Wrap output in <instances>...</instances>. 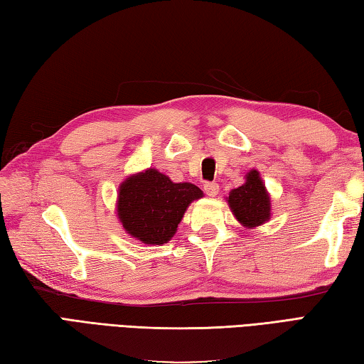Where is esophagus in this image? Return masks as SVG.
<instances>
[{
	"label": "esophagus",
	"instance_id": "34e87169",
	"mask_svg": "<svg viewBox=\"0 0 364 364\" xmlns=\"http://www.w3.org/2000/svg\"><path fill=\"white\" fill-rule=\"evenodd\" d=\"M204 191L209 196H215L218 193V183L217 182H205L204 183Z\"/></svg>",
	"mask_w": 364,
	"mask_h": 364
}]
</instances>
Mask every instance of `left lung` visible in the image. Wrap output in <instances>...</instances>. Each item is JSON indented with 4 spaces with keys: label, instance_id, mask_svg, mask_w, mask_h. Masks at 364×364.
Wrapping results in <instances>:
<instances>
[{
    "label": "left lung",
    "instance_id": "8db88e82",
    "mask_svg": "<svg viewBox=\"0 0 364 364\" xmlns=\"http://www.w3.org/2000/svg\"><path fill=\"white\" fill-rule=\"evenodd\" d=\"M228 204L232 214L244 226H258L267 222L271 214V201L258 171H250L241 187L231 190Z\"/></svg>",
    "mask_w": 364,
    "mask_h": 364
}]
</instances>
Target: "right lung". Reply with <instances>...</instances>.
I'll use <instances>...</instances> for the list:
<instances>
[{
    "label": "right lung",
    "instance_id": "add662e5",
    "mask_svg": "<svg viewBox=\"0 0 364 364\" xmlns=\"http://www.w3.org/2000/svg\"><path fill=\"white\" fill-rule=\"evenodd\" d=\"M203 196L193 183H174L156 169L120 185L119 218L129 235L146 244H164L176 235L188 204Z\"/></svg>",
    "mask_w": 364,
    "mask_h": 364
}]
</instances>
